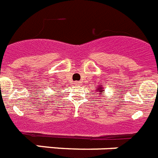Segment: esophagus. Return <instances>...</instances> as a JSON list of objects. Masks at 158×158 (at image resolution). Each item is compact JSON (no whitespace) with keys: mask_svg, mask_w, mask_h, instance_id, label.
<instances>
[{"mask_svg":"<svg viewBox=\"0 0 158 158\" xmlns=\"http://www.w3.org/2000/svg\"><path fill=\"white\" fill-rule=\"evenodd\" d=\"M79 83H80V81H77V82H76V84H79Z\"/></svg>","mask_w":158,"mask_h":158,"instance_id":"34e87169","label":"esophagus"}]
</instances>
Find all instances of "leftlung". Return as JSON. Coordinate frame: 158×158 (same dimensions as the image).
<instances>
[{
	"mask_svg": "<svg viewBox=\"0 0 158 158\" xmlns=\"http://www.w3.org/2000/svg\"><path fill=\"white\" fill-rule=\"evenodd\" d=\"M99 92H100V94H102V90H101V89H102V87H99Z\"/></svg>",
	"mask_w": 158,
	"mask_h": 158,
	"instance_id": "1",
	"label": "left lung"
}]
</instances>
